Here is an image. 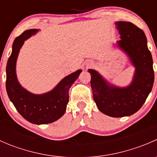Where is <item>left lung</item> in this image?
<instances>
[{
    "mask_svg": "<svg viewBox=\"0 0 157 157\" xmlns=\"http://www.w3.org/2000/svg\"><path fill=\"white\" fill-rule=\"evenodd\" d=\"M120 34L116 45L129 58L135 68L131 83L120 87L107 81L98 71L89 69L91 75L93 99L98 109L114 118L130 116L137 112L146 101L154 82L153 58L142 29L130 22L115 23Z\"/></svg>",
    "mask_w": 157,
    "mask_h": 157,
    "instance_id": "left-lung-1",
    "label": "left lung"
}]
</instances>
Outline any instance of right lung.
I'll list each match as a JSON object with an SVG mask.
<instances>
[{"label": "right lung", "mask_w": 157, "mask_h": 157, "mask_svg": "<svg viewBox=\"0 0 157 157\" xmlns=\"http://www.w3.org/2000/svg\"><path fill=\"white\" fill-rule=\"evenodd\" d=\"M38 31L36 29L26 30L14 40L6 67V89L9 99L25 119L33 124H45L57 121L64 115L69 101V89L82 70L66 76L53 90L43 94H34L23 88L17 80V60L25 41Z\"/></svg>", "instance_id": "add662e5"}]
</instances>
